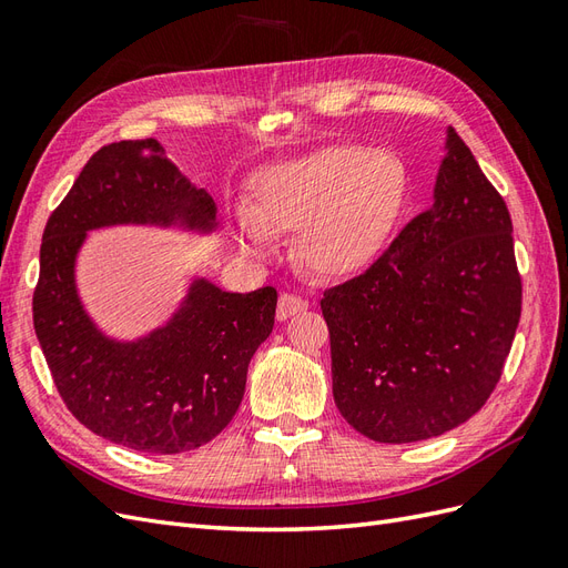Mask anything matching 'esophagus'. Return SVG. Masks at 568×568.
<instances>
[{
    "label": "esophagus",
    "instance_id": "esophagus-1",
    "mask_svg": "<svg viewBox=\"0 0 568 568\" xmlns=\"http://www.w3.org/2000/svg\"><path fill=\"white\" fill-rule=\"evenodd\" d=\"M310 307V302L300 297V295H290V293H283L281 300H278V310H275V316H278V322H285V318L295 316L300 312H304Z\"/></svg>",
    "mask_w": 568,
    "mask_h": 568
}]
</instances>
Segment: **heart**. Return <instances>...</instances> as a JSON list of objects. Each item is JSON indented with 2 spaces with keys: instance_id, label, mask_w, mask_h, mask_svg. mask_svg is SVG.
I'll return each instance as SVG.
<instances>
[{
  "instance_id": "1",
  "label": "heart",
  "mask_w": 568,
  "mask_h": 568,
  "mask_svg": "<svg viewBox=\"0 0 568 568\" xmlns=\"http://www.w3.org/2000/svg\"><path fill=\"white\" fill-rule=\"evenodd\" d=\"M405 201L408 172L396 155L324 145L258 174L235 240L244 252L264 254L271 232L297 230L304 266L324 278H353L388 250Z\"/></svg>"
}]
</instances>
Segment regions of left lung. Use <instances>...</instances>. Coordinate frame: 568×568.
Here are the masks:
<instances>
[{
	"label": "left lung",
	"mask_w": 568,
	"mask_h": 568,
	"mask_svg": "<svg viewBox=\"0 0 568 568\" xmlns=\"http://www.w3.org/2000/svg\"><path fill=\"white\" fill-rule=\"evenodd\" d=\"M432 209L372 268L324 293L333 400L382 444L439 436L497 388L520 318L506 201L448 129Z\"/></svg>",
	"instance_id": "obj_1"
}]
</instances>
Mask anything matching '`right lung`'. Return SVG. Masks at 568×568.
I'll use <instances>...</instances> for the list:
<instances>
[{
	"mask_svg": "<svg viewBox=\"0 0 568 568\" xmlns=\"http://www.w3.org/2000/svg\"><path fill=\"white\" fill-rule=\"evenodd\" d=\"M213 199L178 172L155 139L108 143L83 165L40 244L33 326L69 413L93 434L143 454H184L235 417L256 347L273 331L278 293L189 290L165 328L114 343L85 316L74 258L85 230L114 223L209 227Z\"/></svg>",
	"mask_w": 568,
	"mask_h": 568,
	"instance_id": "right-lung-1",
	"label": "right lung"
}]
</instances>
